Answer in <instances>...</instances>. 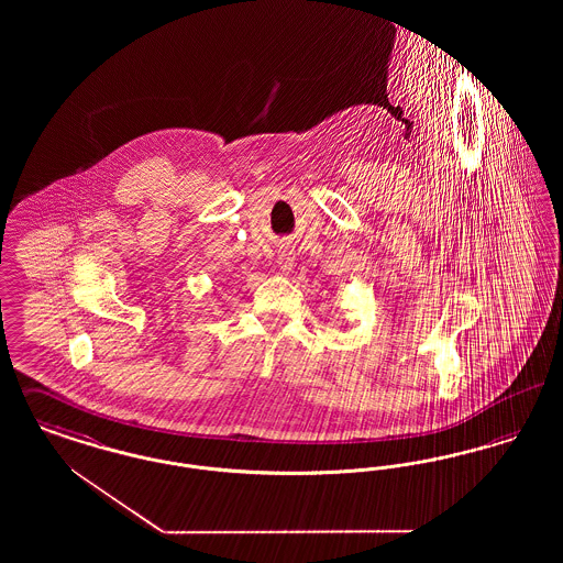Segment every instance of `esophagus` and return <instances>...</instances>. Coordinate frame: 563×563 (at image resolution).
<instances>
[{"label":"esophagus","instance_id":"1","mask_svg":"<svg viewBox=\"0 0 563 563\" xmlns=\"http://www.w3.org/2000/svg\"><path fill=\"white\" fill-rule=\"evenodd\" d=\"M276 264H278V268H280L283 274H289L295 266L294 251H291V249H283V251L278 253V262H276Z\"/></svg>","mask_w":563,"mask_h":563}]
</instances>
